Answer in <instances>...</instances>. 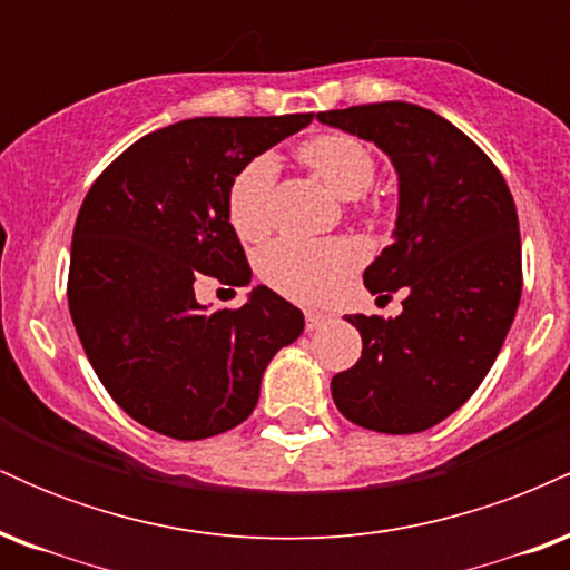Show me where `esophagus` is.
<instances>
[{
  "instance_id": "34e87169",
  "label": "esophagus",
  "mask_w": 570,
  "mask_h": 570,
  "mask_svg": "<svg viewBox=\"0 0 570 570\" xmlns=\"http://www.w3.org/2000/svg\"><path fill=\"white\" fill-rule=\"evenodd\" d=\"M326 322H330V316H326V313H322V311H305V330L307 332L318 330V326H324Z\"/></svg>"
}]
</instances>
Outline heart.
<instances>
[{
    "label": "heart",
    "mask_w": 570,
    "mask_h": 570,
    "mask_svg": "<svg viewBox=\"0 0 570 570\" xmlns=\"http://www.w3.org/2000/svg\"><path fill=\"white\" fill-rule=\"evenodd\" d=\"M299 160L340 198L353 200L372 187L377 163L364 141L348 134L313 136L299 147ZM276 158L257 155L233 176L227 189V219L244 240H259L271 230V198ZM362 252L351 240H276L259 257V273L273 289L297 303H324L358 265Z\"/></svg>",
    "instance_id": "1"
}]
</instances>
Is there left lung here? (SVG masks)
Listing matches in <instances>:
<instances>
[{"label": "left lung", "instance_id": "1", "mask_svg": "<svg viewBox=\"0 0 570 570\" xmlns=\"http://www.w3.org/2000/svg\"><path fill=\"white\" fill-rule=\"evenodd\" d=\"M318 120L375 141L394 163V244L364 271V286L407 294L396 318L348 316L362 358L332 377V399L356 426L426 431L485 381L514 322L522 252L512 193L463 130L417 104H362Z\"/></svg>", "mask_w": 570, "mask_h": 570}]
</instances>
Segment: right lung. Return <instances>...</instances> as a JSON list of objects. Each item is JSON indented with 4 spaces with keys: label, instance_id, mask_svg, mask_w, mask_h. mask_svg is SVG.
Masks as SVG:
<instances>
[{
    "label": "right lung",
    "instance_id": "right-lung-1",
    "mask_svg": "<svg viewBox=\"0 0 570 570\" xmlns=\"http://www.w3.org/2000/svg\"><path fill=\"white\" fill-rule=\"evenodd\" d=\"M311 120L174 122L130 144L85 195L71 235V322L98 381L141 426L187 442L235 429L257 407L267 362L303 335L299 307L267 286L206 313L195 284H248L227 189L244 163Z\"/></svg>",
    "mask_w": 570,
    "mask_h": 570
}]
</instances>
